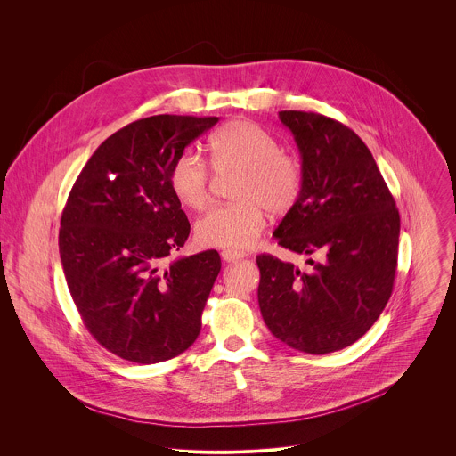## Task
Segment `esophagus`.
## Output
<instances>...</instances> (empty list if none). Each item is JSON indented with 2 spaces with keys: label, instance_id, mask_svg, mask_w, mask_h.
Wrapping results in <instances>:
<instances>
[{
  "label": "esophagus",
  "instance_id": "obj_1",
  "mask_svg": "<svg viewBox=\"0 0 456 456\" xmlns=\"http://www.w3.org/2000/svg\"><path fill=\"white\" fill-rule=\"evenodd\" d=\"M246 255L244 253H237V251H232V249H224L221 251V258L226 263H233V261L242 260Z\"/></svg>",
  "mask_w": 456,
  "mask_h": 456
}]
</instances>
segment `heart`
Masks as SVG:
<instances>
[{"label":"heart","instance_id":"heart-1","mask_svg":"<svg viewBox=\"0 0 456 456\" xmlns=\"http://www.w3.org/2000/svg\"><path fill=\"white\" fill-rule=\"evenodd\" d=\"M210 163L217 175L239 174L233 186V205L210 208L196 221L200 246L246 249L260 237L272 214H286L302 191L298 161L282 152L279 143L251 121H233L212 134ZM208 165L195 152L177 158L170 172V186L177 200L191 208L207 207L212 191Z\"/></svg>","mask_w":456,"mask_h":456}]
</instances>
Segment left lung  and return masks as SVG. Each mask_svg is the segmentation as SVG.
Listing matches in <instances>:
<instances>
[{
  "label": "left lung",
  "instance_id": "left-lung-1",
  "mask_svg": "<svg viewBox=\"0 0 456 456\" xmlns=\"http://www.w3.org/2000/svg\"><path fill=\"white\" fill-rule=\"evenodd\" d=\"M300 151L302 191L273 232L309 270L270 255L256 258L258 302L275 338L309 354L363 337L393 289L400 216L363 140L322 114L282 110Z\"/></svg>",
  "mask_w": 456,
  "mask_h": 456
}]
</instances>
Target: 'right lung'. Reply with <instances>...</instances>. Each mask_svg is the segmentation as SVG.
<instances>
[{"mask_svg": "<svg viewBox=\"0 0 456 456\" xmlns=\"http://www.w3.org/2000/svg\"><path fill=\"white\" fill-rule=\"evenodd\" d=\"M217 121H134L94 151L68 196L60 255L71 298L91 335L128 362L170 360L200 335L221 258L210 249L167 261L191 228L170 172Z\"/></svg>", "mask_w": 456, "mask_h": 456, "instance_id": "right-lung-1", "label": "right lung"}]
</instances>
